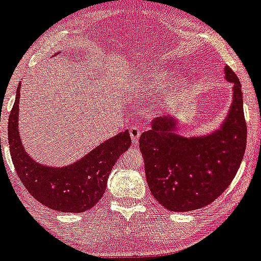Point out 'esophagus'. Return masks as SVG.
Listing matches in <instances>:
<instances>
[{
	"instance_id": "34e87169",
	"label": "esophagus",
	"mask_w": 261,
	"mask_h": 261,
	"mask_svg": "<svg viewBox=\"0 0 261 261\" xmlns=\"http://www.w3.org/2000/svg\"><path fill=\"white\" fill-rule=\"evenodd\" d=\"M140 135H141V130H140L137 126H133V127L130 128V136H131V139H133V144L134 145L137 144Z\"/></svg>"
}]
</instances>
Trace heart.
I'll list each match as a JSON object with an SVG mask.
<instances>
[{"instance_id": "b5f03b06", "label": "heart", "mask_w": 261, "mask_h": 261, "mask_svg": "<svg viewBox=\"0 0 261 261\" xmlns=\"http://www.w3.org/2000/svg\"><path fill=\"white\" fill-rule=\"evenodd\" d=\"M172 73L168 69H154L152 71H148L142 75V79L140 80V90L146 96L156 95V94L161 93L168 86ZM186 85L185 76H179L167 88V93L170 95L181 91Z\"/></svg>"}]
</instances>
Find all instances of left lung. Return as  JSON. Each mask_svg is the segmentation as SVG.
Listing matches in <instances>:
<instances>
[{
	"mask_svg": "<svg viewBox=\"0 0 261 261\" xmlns=\"http://www.w3.org/2000/svg\"><path fill=\"white\" fill-rule=\"evenodd\" d=\"M224 79L233 84V96L217 130L187 137L177 134L176 116H161L140 136L147 185L166 210L190 212L211 204L238 172L247 146L242 85L228 65Z\"/></svg>",
	"mask_w": 261,
	"mask_h": 261,
	"instance_id": "8db88e82",
	"label": "left lung"
}]
</instances>
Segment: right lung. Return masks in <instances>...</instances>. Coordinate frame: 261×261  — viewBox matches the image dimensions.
Returning a JSON list of instances; mask_svg holds the SVG:
<instances>
[{"label":"right lung","mask_w":261,"mask_h":261,"mask_svg":"<svg viewBox=\"0 0 261 261\" xmlns=\"http://www.w3.org/2000/svg\"><path fill=\"white\" fill-rule=\"evenodd\" d=\"M21 84L8 119V144L19 179L34 199L50 210L82 213L93 208L104 196L109 174L120 156L128 150V130L107 140L84 157L63 167L45 166L25 152L18 131Z\"/></svg>","instance_id":"1"}]
</instances>
